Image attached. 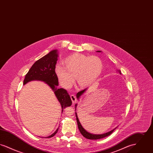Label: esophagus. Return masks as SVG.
Listing matches in <instances>:
<instances>
[{"mask_svg":"<svg viewBox=\"0 0 153 153\" xmlns=\"http://www.w3.org/2000/svg\"><path fill=\"white\" fill-rule=\"evenodd\" d=\"M71 100H72V102H73V104H74L76 102V97H75V96L74 95H71Z\"/></svg>","mask_w":153,"mask_h":153,"instance_id":"1","label":"esophagus"}]
</instances>
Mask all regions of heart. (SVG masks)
Instances as JSON below:
<instances>
[{
    "instance_id": "obj_1",
    "label": "heart",
    "mask_w": 153,
    "mask_h": 153,
    "mask_svg": "<svg viewBox=\"0 0 153 153\" xmlns=\"http://www.w3.org/2000/svg\"><path fill=\"white\" fill-rule=\"evenodd\" d=\"M64 66L57 64L55 73L61 85L70 88L75 80L81 88L87 87L95 82L102 73V60L94 56H88L81 53H74L63 61Z\"/></svg>"
}]
</instances>
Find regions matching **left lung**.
Instances as JSON below:
<instances>
[{
  "label": "left lung",
  "mask_w": 153,
  "mask_h": 153,
  "mask_svg": "<svg viewBox=\"0 0 153 153\" xmlns=\"http://www.w3.org/2000/svg\"><path fill=\"white\" fill-rule=\"evenodd\" d=\"M97 51V52H101V51ZM119 73H121L120 71H119ZM87 89L86 88V89H84V90H82V91H81L80 92H79L77 94L76 97H77V99H79L80 96H81V95H82V94L87 91ZM75 106H76L75 108H76L77 104L75 105ZM76 120H77V124H78V127H79V130H80L81 134L83 135V137H84L85 138L88 139H99L105 138V137L108 136L109 135H111V134L114 132V131L117 128V127L113 129L112 130L109 131V132H107V133L102 134H99V135H98V134H91V133L88 132V131H86V130L82 127V126H81V124L80 122H79V118H78L77 115V113H76Z\"/></svg>",
  "instance_id": "left-lung-1"
}]
</instances>
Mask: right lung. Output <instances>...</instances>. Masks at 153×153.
Here are the masks:
<instances>
[{"label": "right lung", "mask_w": 153, "mask_h": 153, "mask_svg": "<svg viewBox=\"0 0 153 153\" xmlns=\"http://www.w3.org/2000/svg\"><path fill=\"white\" fill-rule=\"evenodd\" d=\"M57 50H53L43 57L39 59L32 65L29 72L26 74L23 81V85L33 80L44 81L52 90L60 102L62 113L66 107L72 105L71 99L66 90L63 88H57L58 79L55 73V67L58 59ZM58 130V128L51 135L46 138L54 137Z\"/></svg>", "instance_id": "add662e5"}]
</instances>
